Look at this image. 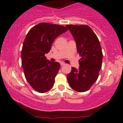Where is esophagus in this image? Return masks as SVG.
<instances>
[{"mask_svg":"<svg viewBox=\"0 0 123 123\" xmlns=\"http://www.w3.org/2000/svg\"><path fill=\"white\" fill-rule=\"evenodd\" d=\"M63 65H65V63H63V62L61 63V66H63Z\"/></svg>","mask_w":123,"mask_h":123,"instance_id":"esophagus-1","label":"esophagus"}]
</instances>
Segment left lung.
<instances>
[{
  "mask_svg": "<svg viewBox=\"0 0 123 123\" xmlns=\"http://www.w3.org/2000/svg\"><path fill=\"white\" fill-rule=\"evenodd\" d=\"M76 42L77 51L81 58L80 68H71L67 80L72 89L85 92L96 81L102 68L103 53L95 33L87 25H67Z\"/></svg>",
  "mask_w": 123,
  "mask_h": 123,
  "instance_id": "8db88e82",
  "label": "left lung"
}]
</instances>
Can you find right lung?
Wrapping results in <instances>:
<instances>
[{"mask_svg":"<svg viewBox=\"0 0 123 123\" xmlns=\"http://www.w3.org/2000/svg\"><path fill=\"white\" fill-rule=\"evenodd\" d=\"M67 31L64 26L41 23L27 33L21 50V64L26 80L37 92H46L53 86L60 64L48 61L45 54L49 52L55 38Z\"/></svg>","mask_w":123,"mask_h":123,"instance_id":"add662e5","label":"right lung"}]
</instances>
